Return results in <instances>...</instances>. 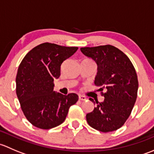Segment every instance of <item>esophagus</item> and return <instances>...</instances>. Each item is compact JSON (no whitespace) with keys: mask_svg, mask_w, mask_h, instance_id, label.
I'll use <instances>...</instances> for the list:
<instances>
[{"mask_svg":"<svg viewBox=\"0 0 154 154\" xmlns=\"http://www.w3.org/2000/svg\"><path fill=\"white\" fill-rule=\"evenodd\" d=\"M79 100H86V97H85V96H83V95H79Z\"/></svg>","mask_w":154,"mask_h":154,"instance_id":"1","label":"esophagus"}]
</instances>
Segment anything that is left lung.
<instances>
[{
    "mask_svg": "<svg viewBox=\"0 0 154 154\" xmlns=\"http://www.w3.org/2000/svg\"><path fill=\"white\" fill-rule=\"evenodd\" d=\"M80 51L97 63L94 84L100 87L98 91L105 97L101 103L95 100L96 106L86 115L87 122L103 133L118 130L130 116L137 98L139 82L134 66L125 54L110 45Z\"/></svg>",
    "mask_w": 154,
    "mask_h": 154,
    "instance_id": "obj_1",
    "label": "left lung"
}]
</instances>
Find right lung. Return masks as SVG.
I'll use <instances>...</instances> for the list:
<instances>
[{"label":"right lung","instance_id":"right-lung-1","mask_svg":"<svg viewBox=\"0 0 154 154\" xmlns=\"http://www.w3.org/2000/svg\"><path fill=\"white\" fill-rule=\"evenodd\" d=\"M45 42L29 51L17 72L16 94L26 119L38 128L49 130L61 125L78 95H63L54 91V80L60 76L62 63L77 51Z\"/></svg>","mask_w":154,"mask_h":154}]
</instances>
